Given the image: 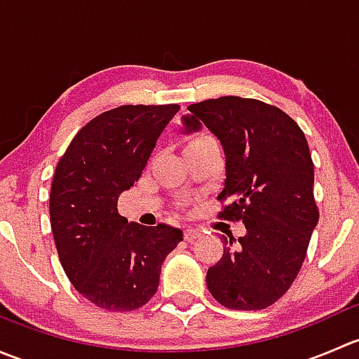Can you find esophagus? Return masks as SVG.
Segmentation results:
<instances>
[{
  "instance_id": "obj_1",
  "label": "esophagus",
  "mask_w": 359,
  "mask_h": 359,
  "mask_svg": "<svg viewBox=\"0 0 359 359\" xmlns=\"http://www.w3.org/2000/svg\"><path fill=\"white\" fill-rule=\"evenodd\" d=\"M198 236H201L200 229H194V227H186V229H184V240L186 241L196 240Z\"/></svg>"
}]
</instances>
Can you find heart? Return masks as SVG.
<instances>
[{"label": "heart", "mask_w": 359, "mask_h": 359, "mask_svg": "<svg viewBox=\"0 0 359 359\" xmlns=\"http://www.w3.org/2000/svg\"><path fill=\"white\" fill-rule=\"evenodd\" d=\"M203 139H208V137H198V139H194L193 142H196V140H203Z\"/></svg>", "instance_id": "heart-1"}]
</instances>
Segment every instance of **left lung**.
Returning a JSON list of instances; mask_svg holds the SVG:
<instances>
[{
	"label": "left lung",
	"instance_id": "8db88e82",
	"mask_svg": "<svg viewBox=\"0 0 359 359\" xmlns=\"http://www.w3.org/2000/svg\"><path fill=\"white\" fill-rule=\"evenodd\" d=\"M187 111L186 132L205 125L226 154L217 198L229 205L220 217L247 227L238 240L222 236V257L206 273L208 290L227 309H266L292 287L320 219L306 135L287 112L255 99L219 97Z\"/></svg>",
	"mask_w": 359,
	"mask_h": 359
}]
</instances>
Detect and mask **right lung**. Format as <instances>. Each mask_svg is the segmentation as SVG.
I'll use <instances>...</instances> for the list:
<instances>
[{
    "instance_id": "right-lung-1",
    "label": "right lung",
    "mask_w": 359,
    "mask_h": 359,
    "mask_svg": "<svg viewBox=\"0 0 359 359\" xmlns=\"http://www.w3.org/2000/svg\"><path fill=\"white\" fill-rule=\"evenodd\" d=\"M179 106H121L86 123L55 168L50 224L72 287L106 311L142 307L158 290L165 257L182 231L128 222L119 194L142 175Z\"/></svg>"
}]
</instances>
